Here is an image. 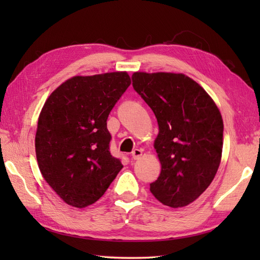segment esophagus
<instances>
[{
	"label": "esophagus",
	"mask_w": 260,
	"mask_h": 260,
	"mask_svg": "<svg viewBox=\"0 0 260 260\" xmlns=\"http://www.w3.org/2000/svg\"><path fill=\"white\" fill-rule=\"evenodd\" d=\"M141 156H142V150H140V148H135V150L132 152V157L134 159H139Z\"/></svg>",
	"instance_id": "1"
}]
</instances>
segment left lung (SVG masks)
Returning <instances> with one entry per match:
<instances>
[{"mask_svg": "<svg viewBox=\"0 0 260 260\" xmlns=\"http://www.w3.org/2000/svg\"><path fill=\"white\" fill-rule=\"evenodd\" d=\"M132 80L159 129L154 147L162 170L150 191L164 206L185 207L207 190L218 171L221 114L206 90L185 75L134 73Z\"/></svg>", "mask_w": 260, "mask_h": 260, "instance_id": "8db88e82", "label": "left lung"}]
</instances>
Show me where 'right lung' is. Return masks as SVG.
<instances>
[{
    "label": "right lung",
    "mask_w": 260,
    "mask_h": 260,
    "mask_svg": "<svg viewBox=\"0 0 260 260\" xmlns=\"http://www.w3.org/2000/svg\"><path fill=\"white\" fill-rule=\"evenodd\" d=\"M129 85L127 73L76 76L45 103L36 134L37 161L47 183L69 206L95 203L123 169L109 151L107 118Z\"/></svg>",
    "instance_id": "1"
}]
</instances>
